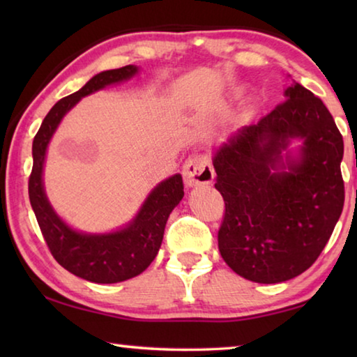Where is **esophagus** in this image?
Listing matches in <instances>:
<instances>
[{
    "label": "esophagus",
    "mask_w": 357,
    "mask_h": 357,
    "mask_svg": "<svg viewBox=\"0 0 357 357\" xmlns=\"http://www.w3.org/2000/svg\"><path fill=\"white\" fill-rule=\"evenodd\" d=\"M183 176L185 185L189 187L209 184L214 179V168L206 155L195 154L185 160Z\"/></svg>",
    "instance_id": "34e87169"
}]
</instances>
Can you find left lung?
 I'll return each instance as SVG.
<instances>
[{
	"instance_id": "1",
	"label": "left lung",
	"mask_w": 357,
	"mask_h": 357,
	"mask_svg": "<svg viewBox=\"0 0 357 357\" xmlns=\"http://www.w3.org/2000/svg\"><path fill=\"white\" fill-rule=\"evenodd\" d=\"M257 124L215 151V189L225 202L219 250L257 283L294 279L317 261L345 202L343 138L323 100L299 83ZM303 140L298 158L286 149ZM287 151L286 159L281 153Z\"/></svg>"
}]
</instances>
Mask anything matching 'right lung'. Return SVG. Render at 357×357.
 <instances>
[{"instance_id": "add662e5", "label": "right lung", "mask_w": 357, "mask_h": 357, "mask_svg": "<svg viewBox=\"0 0 357 357\" xmlns=\"http://www.w3.org/2000/svg\"><path fill=\"white\" fill-rule=\"evenodd\" d=\"M137 72V66L129 64L94 75L82 89L52 107L33 142V170L28 192L42 236L53 258L64 269L94 283L124 282L142 274L153 263L164 239L168 215L184 197L183 176L174 174L162 181L128 227L107 234H88L66 225L48 203L42 183L45 153L58 124L78 100L108 84L129 80Z\"/></svg>"}]
</instances>
